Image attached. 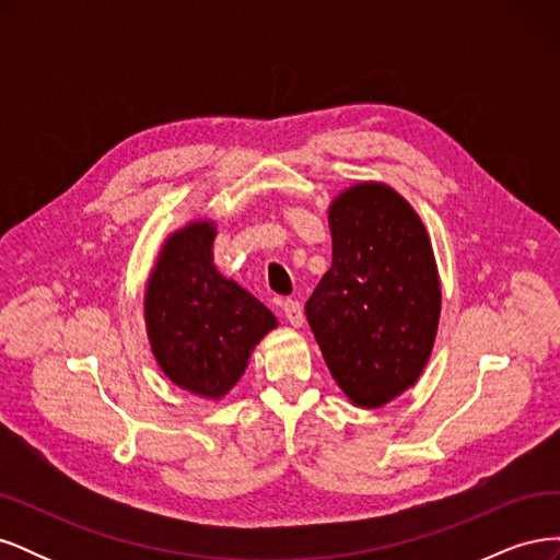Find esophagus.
Returning a JSON list of instances; mask_svg holds the SVG:
<instances>
[{
	"label": "esophagus",
	"mask_w": 560,
	"mask_h": 560,
	"mask_svg": "<svg viewBox=\"0 0 560 560\" xmlns=\"http://www.w3.org/2000/svg\"><path fill=\"white\" fill-rule=\"evenodd\" d=\"M282 306V315L287 317V322H290L292 327H301L303 325V311H301V303L294 301V299H287L280 303Z\"/></svg>",
	"instance_id": "34e87169"
}]
</instances>
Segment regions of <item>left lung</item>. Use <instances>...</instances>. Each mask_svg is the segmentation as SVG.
<instances>
[{
  "instance_id": "1",
  "label": "left lung",
  "mask_w": 560,
  "mask_h": 560,
  "mask_svg": "<svg viewBox=\"0 0 560 560\" xmlns=\"http://www.w3.org/2000/svg\"><path fill=\"white\" fill-rule=\"evenodd\" d=\"M331 268L306 303L334 381L378 409L425 369L442 313L430 235L393 186L360 182L329 206Z\"/></svg>"
}]
</instances>
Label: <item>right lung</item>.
Listing matches in <instances>:
<instances>
[{"label": "right lung", "mask_w": 560, "mask_h": 560, "mask_svg": "<svg viewBox=\"0 0 560 560\" xmlns=\"http://www.w3.org/2000/svg\"><path fill=\"white\" fill-rule=\"evenodd\" d=\"M212 222L167 235L144 292L151 352L182 389L222 399L241 381L249 354L278 327L276 315L212 264Z\"/></svg>", "instance_id": "right-lung-1"}]
</instances>
